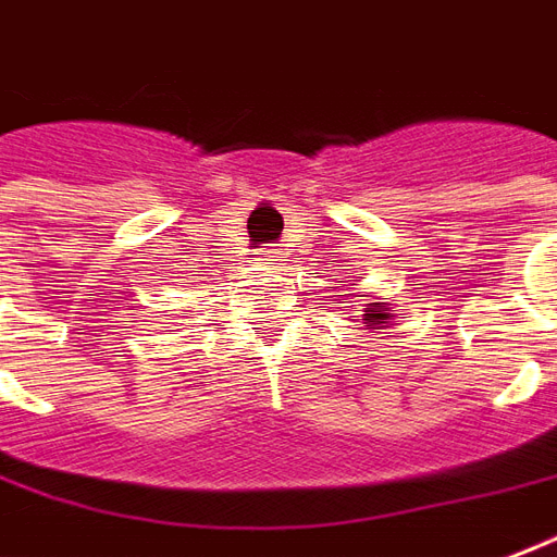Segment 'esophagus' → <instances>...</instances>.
Here are the masks:
<instances>
[{"instance_id":"esophagus-1","label":"esophagus","mask_w":557,"mask_h":557,"mask_svg":"<svg viewBox=\"0 0 557 557\" xmlns=\"http://www.w3.org/2000/svg\"><path fill=\"white\" fill-rule=\"evenodd\" d=\"M280 253H283V250H280V248H265V250H262V257H265V260H277V257H280Z\"/></svg>"}]
</instances>
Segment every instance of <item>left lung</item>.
Segmentation results:
<instances>
[{"label": "left lung", "mask_w": 557, "mask_h": 557, "mask_svg": "<svg viewBox=\"0 0 557 557\" xmlns=\"http://www.w3.org/2000/svg\"><path fill=\"white\" fill-rule=\"evenodd\" d=\"M388 318H392V309L380 307V304H368V309H364L362 315V324L368 326V330H380L382 324H388Z\"/></svg>", "instance_id": "8db88e82"}]
</instances>
